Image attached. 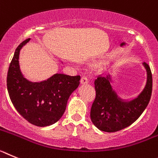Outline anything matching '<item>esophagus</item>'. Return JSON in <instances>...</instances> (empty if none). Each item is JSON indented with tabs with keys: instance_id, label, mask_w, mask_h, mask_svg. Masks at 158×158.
Segmentation results:
<instances>
[{
	"instance_id": "obj_1",
	"label": "esophagus",
	"mask_w": 158,
	"mask_h": 158,
	"mask_svg": "<svg viewBox=\"0 0 158 158\" xmlns=\"http://www.w3.org/2000/svg\"><path fill=\"white\" fill-rule=\"evenodd\" d=\"M80 82H81V83H82V85H84V84H87V83H88V82H89V81H88V78L86 77V76H82V78H81V80H80Z\"/></svg>"
}]
</instances>
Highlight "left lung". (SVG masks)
<instances>
[{
    "label": "left lung",
    "mask_w": 158,
    "mask_h": 158,
    "mask_svg": "<svg viewBox=\"0 0 158 158\" xmlns=\"http://www.w3.org/2000/svg\"><path fill=\"white\" fill-rule=\"evenodd\" d=\"M147 73L146 83L137 98L124 101L119 98L111 86L110 75L106 77L99 76L94 81L96 98L90 109L92 123L99 130L115 132L134 123L146 108L151 98L152 73L149 65L143 62Z\"/></svg>",
    "instance_id": "left-lung-1"
}]
</instances>
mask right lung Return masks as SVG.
I'll return each instance as SVG.
<instances>
[{"mask_svg": "<svg viewBox=\"0 0 158 158\" xmlns=\"http://www.w3.org/2000/svg\"><path fill=\"white\" fill-rule=\"evenodd\" d=\"M30 39L23 41L15 49L8 69L7 88L17 112L29 123L45 127L63 116L69 97L79 86L80 76L57 73L40 82L24 78L19 69V52Z\"/></svg>", "mask_w": 158, "mask_h": 158, "instance_id": "1", "label": "right lung"}]
</instances>
